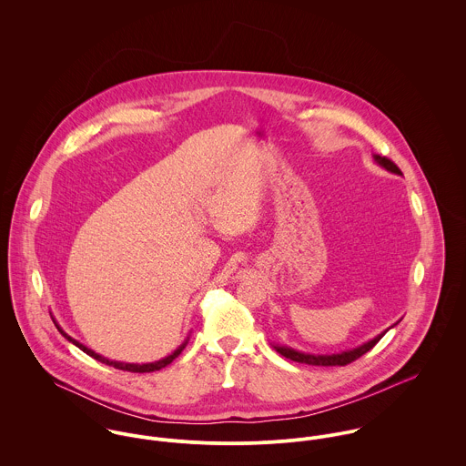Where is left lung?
I'll list each match as a JSON object with an SVG mask.
<instances>
[{"label":"left lung","instance_id":"1","mask_svg":"<svg viewBox=\"0 0 466 466\" xmlns=\"http://www.w3.org/2000/svg\"><path fill=\"white\" fill-rule=\"evenodd\" d=\"M373 159L380 165V167H384L386 170H390V172H393V174H401L400 172L399 167L391 161V159H388L386 156H379V154H375L373 156ZM390 330V329H388ZM386 330V332H388ZM386 332L379 333L377 337H373L371 340H368V342H364V344H360V346H357V348H353V350H346V351H340V353H332V355H314V353H303V351H298V350H292V348H289V346H274L276 348V351L279 353V355H283L285 359H290V360H294V362H301V364H312V366H346V364H350V362H353V360H357L359 357H362L364 353H368L384 335Z\"/></svg>","mask_w":466,"mask_h":466}]
</instances>
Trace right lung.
Returning <instances> with one entry per match:
<instances>
[{"mask_svg":"<svg viewBox=\"0 0 466 466\" xmlns=\"http://www.w3.org/2000/svg\"><path fill=\"white\" fill-rule=\"evenodd\" d=\"M56 323V321H54ZM56 327H57V330L63 333L65 337H66L69 342H73L76 348H80L84 353H87L89 357H93V359H96L98 362H102V364H107V366H113V368H116V370H124V371H131V373H150V371H157V370H161V368H165V366H168L176 357H179V353L185 350V346H187V342H188V339L174 351V353H170L168 357H165V359H161V360H156V362H148V364H129V362H118V360H109V359H106V357H102V355H98V353H95L93 350H89L87 346H84V344H80L78 340H75L73 337H69L57 323H56Z\"/></svg>","mask_w":466,"mask_h":466,"instance_id":"1","label":"right lung"}]
</instances>
